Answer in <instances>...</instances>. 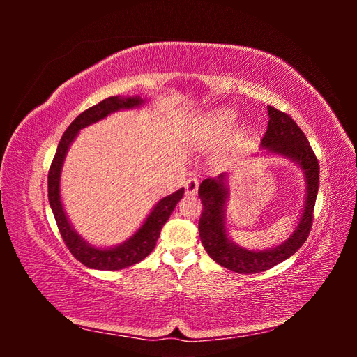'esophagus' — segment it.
Returning a JSON list of instances; mask_svg holds the SVG:
<instances>
[{"mask_svg": "<svg viewBox=\"0 0 357 357\" xmlns=\"http://www.w3.org/2000/svg\"><path fill=\"white\" fill-rule=\"evenodd\" d=\"M198 188H199V180L195 178V177L189 178V180L185 183V189H186V193H189V195H197Z\"/></svg>", "mask_w": 357, "mask_h": 357, "instance_id": "obj_1", "label": "esophagus"}]
</instances>
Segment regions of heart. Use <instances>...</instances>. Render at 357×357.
Returning <instances> with one entry per match:
<instances>
[{"mask_svg":"<svg viewBox=\"0 0 357 357\" xmlns=\"http://www.w3.org/2000/svg\"><path fill=\"white\" fill-rule=\"evenodd\" d=\"M236 121V113L229 109H223L213 112L207 119L204 121V129L205 132H208L211 135H222L225 134L228 129L234 126Z\"/></svg>","mask_w":357,"mask_h":357,"instance_id":"b5f03b06","label":"heart"}]
</instances>
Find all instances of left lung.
<instances>
[{
	"label": "left lung",
	"mask_w": 357,
	"mask_h": 357,
	"mask_svg": "<svg viewBox=\"0 0 357 357\" xmlns=\"http://www.w3.org/2000/svg\"><path fill=\"white\" fill-rule=\"evenodd\" d=\"M268 128L262 138V149L266 153L284 156L304 171L305 202L296 228L289 238L268 250H247L231 241L226 232L225 207L229 198L228 174L205 178L199 185L198 195L202 202V213L198 223L199 236L205 252L220 266L234 273L256 274L282 264L295 255L308 238L312 225V211L319 190V160L312 152L305 134L289 114L268 105Z\"/></svg>",
	"instance_id": "obj_1"
}]
</instances>
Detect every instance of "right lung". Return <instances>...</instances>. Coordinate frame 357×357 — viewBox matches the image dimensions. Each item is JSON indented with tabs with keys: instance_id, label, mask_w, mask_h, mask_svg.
Instances as JSON below:
<instances>
[{
	"instance_id": "obj_1",
	"label": "right lung",
	"mask_w": 357,
	"mask_h": 357,
	"mask_svg": "<svg viewBox=\"0 0 357 357\" xmlns=\"http://www.w3.org/2000/svg\"><path fill=\"white\" fill-rule=\"evenodd\" d=\"M144 100L139 96H110L105 98L100 104H96L91 109L83 112L74 119L71 125L63 132L61 142L58 144L55 158L52 160V165L49 169L47 185H49V204L50 208L55 215L56 225L59 228L61 236L63 243L68 247L71 255L80 261L84 266L92 269H107V271H116V269H123L131 265L138 264L147 257L156 245V241L160 235L162 226L167 223L171 213L174 211L177 202L183 198L185 188L178 189L177 192L171 193V195L162 198L153 210L150 211L144 223L139 226V229L129 238L114 247L110 248H101L91 245L86 243L82 236L75 232L71 226L66 210L62 207L61 201V171L63 160H66L67 152L77 137L80 129L89 126L95 122H100L101 119L107 117L109 114L119 112V110H129L137 109V107L143 105Z\"/></svg>"
}]
</instances>
